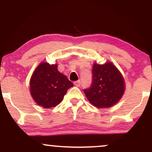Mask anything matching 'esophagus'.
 <instances>
[{"mask_svg":"<svg viewBox=\"0 0 152 152\" xmlns=\"http://www.w3.org/2000/svg\"><path fill=\"white\" fill-rule=\"evenodd\" d=\"M74 84L76 86H80L81 84H82V82H81L80 80H78V81H76V82H75Z\"/></svg>","mask_w":152,"mask_h":152,"instance_id":"esophagus-1","label":"esophagus"}]
</instances>
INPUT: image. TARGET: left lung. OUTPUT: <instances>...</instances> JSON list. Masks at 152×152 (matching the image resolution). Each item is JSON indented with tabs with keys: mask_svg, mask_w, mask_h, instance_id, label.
<instances>
[{
	"mask_svg": "<svg viewBox=\"0 0 152 152\" xmlns=\"http://www.w3.org/2000/svg\"><path fill=\"white\" fill-rule=\"evenodd\" d=\"M87 99L95 107L108 108L118 102L124 92V82L117 68L111 62L94 64L92 83L84 90Z\"/></svg>",
	"mask_w": 152,
	"mask_h": 152,
	"instance_id": "1",
	"label": "left lung"
}]
</instances>
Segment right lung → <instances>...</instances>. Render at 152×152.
I'll return each mask as SVG.
<instances>
[{
    "instance_id": "right-lung-1",
    "label": "right lung",
    "mask_w": 152,
    "mask_h": 152,
    "mask_svg": "<svg viewBox=\"0 0 152 152\" xmlns=\"http://www.w3.org/2000/svg\"><path fill=\"white\" fill-rule=\"evenodd\" d=\"M30 93L34 100L43 108L55 107L63 99L73 84L57 70V65L41 63L30 79Z\"/></svg>"
}]
</instances>
